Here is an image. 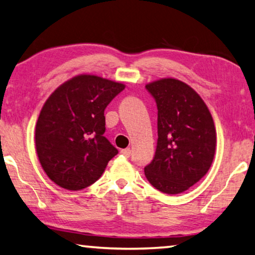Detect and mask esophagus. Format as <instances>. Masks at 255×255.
I'll return each instance as SVG.
<instances>
[{
	"label": "esophagus",
	"mask_w": 255,
	"mask_h": 255,
	"mask_svg": "<svg viewBox=\"0 0 255 255\" xmlns=\"http://www.w3.org/2000/svg\"><path fill=\"white\" fill-rule=\"evenodd\" d=\"M120 153L123 155L126 156V157H129V156H130V154H131V151H130V148H124V149H121Z\"/></svg>",
	"instance_id": "esophagus-1"
}]
</instances>
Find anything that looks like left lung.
<instances>
[{
	"instance_id": "8db88e82",
	"label": "left lung",
	"mask_w": 255,
	"mask_h": 255,
	"mask_svg": "<svg viewBox=\"0 0 255 255\" xmlns=\"http://www.w3.org/2000/svg\"><path fill=\"white\" fill-rule=\"evenodd\" d=\"M157 107L154 159L144 168L153 187L187 191L207 175L216 153V127L207 104L187 84L162 78L147 84Z\"/></svg>"
}]
</instances>
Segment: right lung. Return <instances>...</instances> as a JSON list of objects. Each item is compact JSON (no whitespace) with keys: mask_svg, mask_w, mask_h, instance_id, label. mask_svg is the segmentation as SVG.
Masks as SVG:
<instances>
[{"mask_svg":"<svg viewBox=\"0 0 255 255\" xmlns=\"http://www.w3.org/2000/svg\"><path fill=\"white\" fill-rule=\"evenodd\" d=\"M125 85L78 75L56 88L40 110L35 129L38 160L52 181L79 191L94 184L118 149L103 136L104 110Z\"/></svg>","mask_w":255,"mask_h":255,"instance_id":"1","label":"right lung"}]
</instances>
